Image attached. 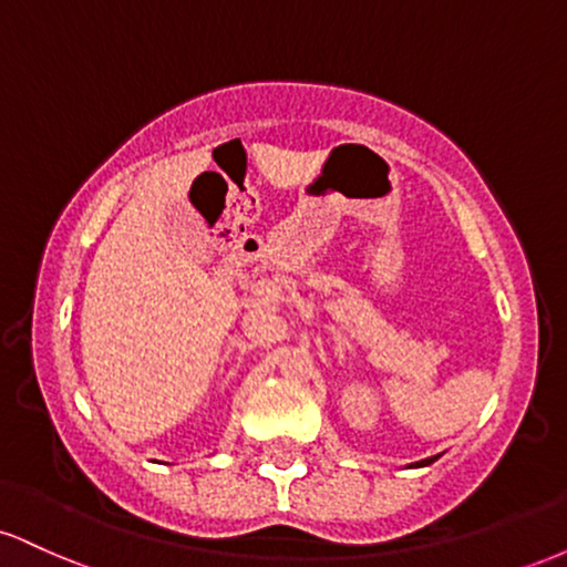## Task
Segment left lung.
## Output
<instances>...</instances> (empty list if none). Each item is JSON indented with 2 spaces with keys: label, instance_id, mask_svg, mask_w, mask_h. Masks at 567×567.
<instances>
[{
  "label": "left lung",
  "instance_id": "8db88e82",
  "mask_svg": "<svg viewBox=\"0 0 567 567\" xmlns=\"http://www.w3.org/2000/svg\"><path fill=\"white\" fill-rule=\"evenodd\" d=\"M432 461H437V455H432V458H424V461H419V464H415V466H429V464H432Z\"/></svg>",
  "mask_w": 567,
  "mask_h": 567
}]
</instances>
